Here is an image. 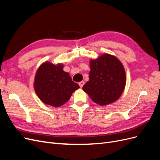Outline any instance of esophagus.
Returning <instances> with one entry per match:
<instances>
[{
	"label": "esophagus",
	"mask_w": 160,
	"mask_h": 160,
	"mask_svg": "<svg viewBox=\"0 0 160 160\" xmlns=\"http://www.w3.org/2000/svg\"><path fill=\"white\" fill-rule=\"evenodd\" d=\"M84 84H85V81H81V82H79V85L81 88H83V86L84 85Z\"/></svg>",
	"instance_id": "34e87169"
}]
</instances>
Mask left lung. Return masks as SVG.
Wrapping results in <instances>:
<instances>
[{"instance_id":"left-lung-1","label":"left lung","mask_w":160,"mask_h":160,"mask_svg":"<svg viewBox=\"0 0 160 160\" xmlns=\"http://www.w3.org/2000/svg\"><path fill=\"white\" fill-rule=\"evenodd\" d=\"M89 80L83 90L100 105L114 103L122 95L126 83L123 64L117 57L104 53L90 61Z\"/></svg>"}]
</instances>
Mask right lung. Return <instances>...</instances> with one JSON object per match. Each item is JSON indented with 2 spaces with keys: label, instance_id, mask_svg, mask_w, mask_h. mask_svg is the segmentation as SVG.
Here are the masks:
<instances>
[{
  "label": "right lung",
  "instance_id": "1",
  "mask_svg": "<svg viewBox=\"0 0 160 160\" xmlns=\"http://www.w3.org/2000/svg\"><path fill=\"white\" fill-rule=\"evenodd\" d=\"M61 63L54 65L45 61L38 67L34 80L35 93L44 103L60 107L68 101L72 93L79 88L70 75L63 71Z\"/></svg>",
  "mask_w": 160,
  "mask_h": 160
}]
</instances>
